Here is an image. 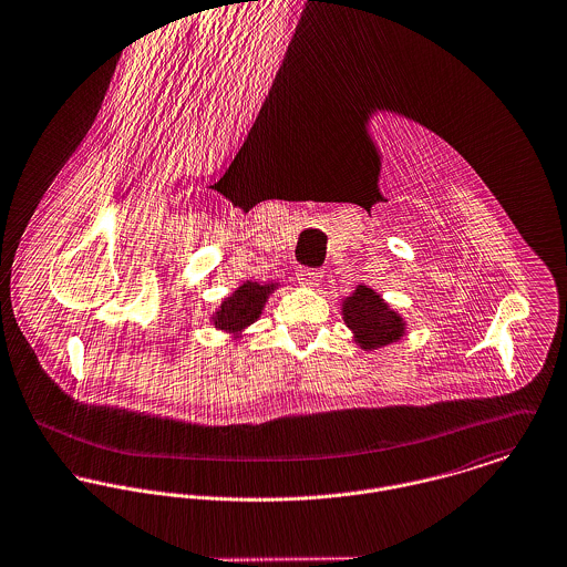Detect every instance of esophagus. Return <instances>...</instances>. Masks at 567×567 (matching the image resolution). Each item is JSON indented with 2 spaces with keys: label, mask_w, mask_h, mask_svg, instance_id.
<instances>
[{
  "label": "esophagus",
  "mask_w": 567,
  "mask_h": 567,
  "mask_svg": "<svg viewBox=\"0 0 567 567\" xmlns=\"http://www.w3.org/2000/svg\"><path fill=\"white\" fill-rule=\"evenodd\" d=\"M296 276H298L300 285H305V287H317V285L321 282V271H319V269L302 267V269H298Z\"/></svg>",
  "instance_id": "obj_1"
}]
</instances>
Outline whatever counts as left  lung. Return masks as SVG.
I'll list each match as a JSON object with an SVG mask.
<instances>
[{"mask_svg":"<svg viewBox=\"0 0 567 567\" xmlns=\"http://www.w3.org/2000/svg\"><path fill=\"white\" fill-rule=\"evenodd\" d=\"M341 315L357 348L374 352L406 334L404 317L391 309L370 285H359L343 302Z\"/></svg>","mask_w":567,"mask_h":567,"instance_id":"left-lung-1","label":"left lung"}]
</instances>
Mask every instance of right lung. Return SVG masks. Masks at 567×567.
I'll return each mask as SVG.
<instances>
[{
  "mask_svg": "<svg viewBox=\"0 0 567 567\" xmlns=\"http://www.w3.org/2000/svg\"><path fill=\"white\" fill-rule=\"evenodd\" d=\"M280 287V282H256V280H246L239 285L228 298L221 300V305L210 315V323L230 334L235 341L244 337V332L252 326L254 321L260 317L265 302L269 296Z\"/></svg>",
  "mask_w": 567,
  "mask_h": 567,
  "instance_id": "obj_1",
  "label": "right lung"
}]
</instances>
